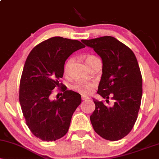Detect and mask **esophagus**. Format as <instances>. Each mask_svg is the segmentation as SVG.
I'll use <instances>...</instances> for the list:
<instances>
[{
    "label": "esophagus",
    "mask_w": 159,
    "mask_h": 159,
    "mask_svg": "<svg viewBox=\"0 0 159 159\" xmlns=\"http://www.w3.org/2000/svg\"><path fill=\"white\" fill-rule=\"evenodd\" d=\"M89 98L88 96H81V99L82 100H87V99H89Z\"/></svg>",
    "instance_id": "1"
}]
</instances>
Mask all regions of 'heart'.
I'll list each match as a JSON object with an SVG mask.
<instances>
[{
	"mask_svg": "<svg viewBox=\"0 0 159 159\" xmlns=\"http://www.w3.org/2000/svg\"><path fill=\"white\" fill-rule=\"evenodd\" d=\"M98 58L96 57L93 56V55H88L85 57V62L87 63V65L88 66V67H90L94 63L95 61H98ZM74 59L73 58H69V59L66 62L64 65V73L65 75H68L70 72L71 66H72V63H73ZM94 87V84L92 82H82V81H78L76 83H75L72 85V90H74L76 92L79 93L82 95H88L92 92L93 89Z\"/></svg>",
	"mask_w": 159,
	"mask_h": 159,
	"instance_id": "heart-1",
	"label": "heart"
}]
</instances>
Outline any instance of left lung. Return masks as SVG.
<instances>
[{
	"instance_id": "1",
	"label": "left lung",
	"mask_w": 159,
	"mask_h": 159,
	"mask_svg": "<svg viewBox=\"0 0 159 159\" xmlns=\"http://www.w3.org/2000/svg\"><path fill=\"white\" fill-rule=\"evenodd\" d=\"M102 60V75L97 93L114 100L113 106L93 100L90 116L94 131L104 139L118 140L132 131L142 98V75L134 52L113 36L82 39ZM108 102V100H106Z\"/></svg>"
}]
</instances>
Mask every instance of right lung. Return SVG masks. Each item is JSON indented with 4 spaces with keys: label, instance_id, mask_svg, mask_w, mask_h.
I'll use <instances>...</instances> for the list:
<instances>
[{
    "label": "right lung",
    "instance_id": "1",
    "mask_svg": "<svg viewBox=\"0 0 159 159\" xmlns=\"http://www.w3.org/2000/svg\"><path fill=\"white\" fill-rule=\"evenodd\" d=\"M84 47L78 40L54 36L36 45L27 56L20 80L19 102L27 125L42 140H56L68 132L81 97L67 90L60 79L66 60ZM57 87L64 93L52 100V90Z\"/></svg>",
    "mask_w": 159,
    "mask_h": 159
}]
</instances>
